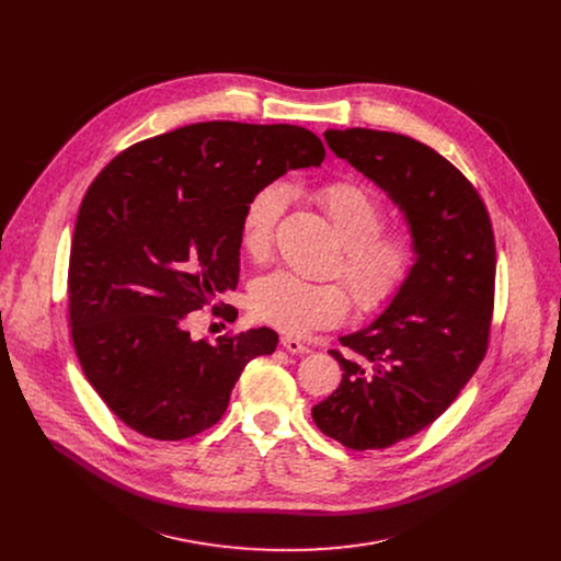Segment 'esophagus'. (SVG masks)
<instances>
[{
    "instance_id": "34e87169",
    "label": "esophagus",
    "mask_w": 561,
    "mask_h": 561,
    "mask_svg": "<svg viewBox=\"0 0 561 561\" xmlns=\"http://www.w3.org/2000/svg\"><path fill=\"white\" fill-rule=\"evenodd\" d=\"M282 346H284L288 353H297V355L310 353V348H308L306 344H301L299 340H295V337H290V335H284V337H282Z\"/></svg>"
}]
</instances>
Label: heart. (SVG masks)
<instances>
[{
  "mask_svg": "<svg viewBox=\"0 0 561 561\" xmlns=\"http://www.w3.org/2000/svg\"><path fill=\"white\" fill-rule=\"evenodd\" d=\"M317 197L346 244L342 273L359 308H383L415 271L417 247L413 237L404 230H381L383 204L359 182H331L319 188ZM288 199L290 184L284 180L262 184L247 199L239 219V244L249 257L264 260L271 253ZM251 306L264 322L304 335L314 329L337 327L351 310V295L342 284L306 282L277 271L255 282Z\"/></svg>",
  "mask_w": 561,
  "mask_h": 561,
  "instance_id": "heart-1",
  "label": "heart"
}]
</instances>
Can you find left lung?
I'll use <instances>...</instances> for the list:
<instances>
[{
  "mask_svg": "<svg viewBox=\"0 0 561 561\" xmlns=\"http://www.w3.org/2000/svg\"><path fill=\"white\" fill-rule=\"evenodd\" d=\"M329 148L404 213L417 264L366 329L340 337L337 390L312 409L353 450L388 448L433 424L482 364L495 297V237L472 184L431 146L397 133H324Z\"/></svg>",
  "mask_w": 561,
  "mask_h": 561,
  "instance_id": "left-lung-1",
  "label": "left lung"
}]
</instances>
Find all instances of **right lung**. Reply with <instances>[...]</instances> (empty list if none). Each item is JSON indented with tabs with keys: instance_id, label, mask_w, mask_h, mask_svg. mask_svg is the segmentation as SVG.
<instances>
[{
	"instance_id": "obj_1",
	"label": "right lung",
	"mask_w": 561,
	"mask_h": 561,
	"mask_svg": "<svg viewBox=\"0 0 561 561\" xmlns=\"http://www.w3.org/2000/svg\"><path fill=\"white\" fill-rule=\"evenodd\" d=\"M324 157L301 126L202 122L126 148L95 178L70 247V337L126 426L164 442L210 428L244 366L277 348L266 327L193 340L191 312L237 288L253 191Z\"/></svg>"
}]
</instances>
